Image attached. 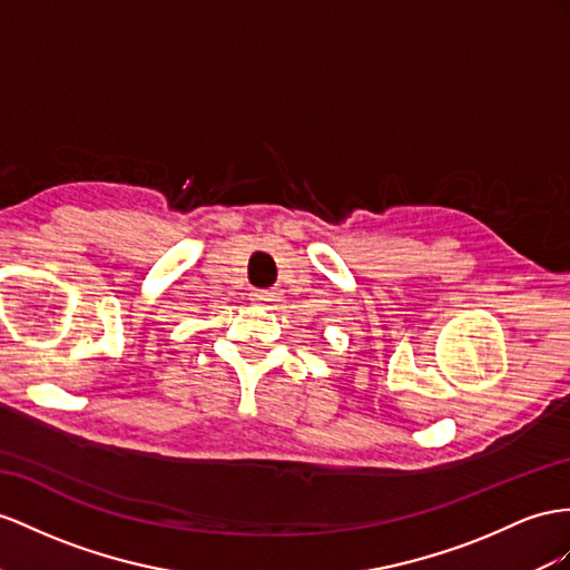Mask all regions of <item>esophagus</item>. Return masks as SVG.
<instances>
[{
  "instance_id": "obj_1",
  "label": "esophagus",
  "mask_w": 570,
  "mask_h": 570,
  "mask_svg": "<svg viewBox=\"0 0 570 570\" xmlns=\"http://www.w3.org/2000/svg\"><path fill=\"white\" fill-rule=\"evenodd\" d=\"M282 296L276 294V291H255L253 294V301L262 303V305H269V303H276Z\"/></svg>"
}]
</instances>
